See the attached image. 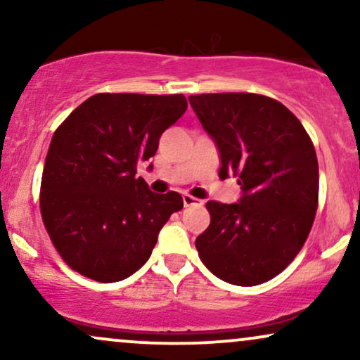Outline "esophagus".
Here are the masks:
<instances>
[{
    "label": "esophagus",
    "instance_id": "esophagus-1",
    "mask_svg": "<svg viewBox=\"0 0 360 360\" xmlns=\"http://www.w3.org/2000/svg\"><path fill=\"white\" fill-rule=\"evenodd\" d=\"M183 203H184L186 208H188V206H201V205H203V201L198 200V198L189 196V194H184V196H183Z\"/></svg>",
    "mask_w": 360,
    "mask_h": 360
}]
</instances>
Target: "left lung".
<instances>
[{"label":"left lung","mask_w":360,"mask_h":360,"mask_svg":"<svg viewBox=\"0 0 360 360\" xmlns=\"http://www.w3.org/2000/svg\"><path fill=\"white\" fill-rule=\"evenodd\" d=\"M220 152V177L238 176L237 203L208 201L210 226L196 238L203 264L235 286L278 276L307 242L318 206V160L295 115L254 93L189 96Z\"/></svg>","instance_id":"1"}]
</instances>
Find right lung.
<instances>
[{
	"label": "right lung",
	"instance_id": "right-lung-1",
	"mask_svg": "<svg viewBox=\"0 0 360 360\" xmlns=\"http://www.w3.org/2000/svg\"><path fill=\"white\" fill-rule=\"evenodd\" d=\"M186 108L183 94L100 93L57 128L45 157L40 213L71 269L117 283L150 257L183 198L152 193L135 174Z\"/></svg>",
	"mask_w": 360,
	"mask_h": 360
}]
</instances>
